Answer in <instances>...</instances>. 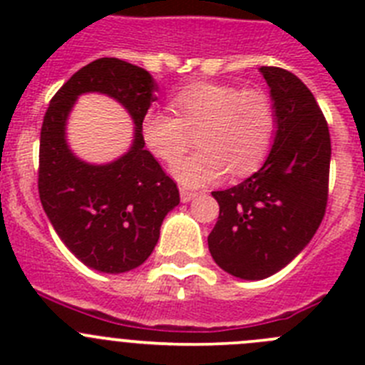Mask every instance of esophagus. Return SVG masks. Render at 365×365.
Returning <instances> with one entry per match:
<instances>
[{
	"mask_svg": "<svg viewBox=\"0 0 365 365\" xmlns=\"http://www.w3.org/2000/svg\"><path fill=\"white\" fill-rule=\"evenodd\" d=\"M197 193L195 192H188V190H180V201L182 202H190L193 197H195Z\"/></svg>",
	"mask_w": 365,
	"mask_h": 365,
	"instance_id": "34e87169",
	"label": "esophagus"
}]
</instances>
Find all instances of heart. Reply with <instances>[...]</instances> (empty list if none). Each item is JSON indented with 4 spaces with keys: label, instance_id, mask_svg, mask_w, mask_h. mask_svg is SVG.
I'll return each mask as SVG.
<instances>
[{
    "label": "heart",
    "instance_id": "1",
    "mask_svg": "<svg viewBox=\"0 0 365 365\" xmlns=\"http://www.w3.org/2000/svg\"><path fill=\"white\" fill-rule=\"evenodd\" d=\"M175 117L148 111L140 124L144 144L164 163H173L192 144L201 150L172 166L182 186L217 182L232 175L252 173L269 155L276 131L272 102L265 93L219 82H197L182 87L170 100Z\"/></svg>",
    "mask_w": 365,
    "mask_h": 365
}]
</instances>
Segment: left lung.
Returning <instances> with one entry per match:
<instances>
[{"mask_svg":"<svg viewBox=\"0 0 365 365\" xmlns=\"http://www.w3.org/2000/svg\"><path fill=\"white\" fill-rule=\"evenodd\" d=\"M276 133L263 166L237 186L212 192L219 217L208 248L225 272L265 279L307 247L327 206L331 137L307 86L279 67H261Z\"/></svg>","mask_w":365,"mask_h":365,"instance_id":"left-lung-1","label":"left lung"}]
</instances>
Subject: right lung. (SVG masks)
Returning a JSON list of instances; mask_svg holds the SVG:
<instances>
[{
	"mask_svg": "<svg viewBox=\"0 0 365 365\" xmlns=\"http://www.w3.org/2000/svg\"><path fill=\"white\" fill-rule=\"evenodd\" d=\"M157 82L143 67L98 58L53 96L40 135V201L58 237L89 269L120 274L153 252L160 225L179 205V190L144 148V115L157 100ZM87 92L117 99L134 120L130 150L106 165L86 163L66 143V120Z\"/></svg>",
	"mask_w": 365,
	"mask_h": 365,
	"instance_id": "add662e5",
	"label": "right lung"
}]
</instances>
